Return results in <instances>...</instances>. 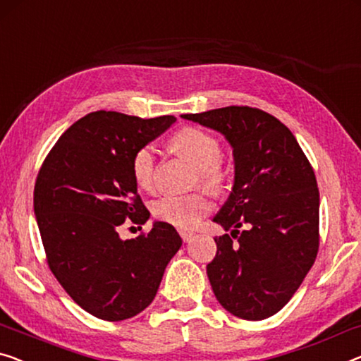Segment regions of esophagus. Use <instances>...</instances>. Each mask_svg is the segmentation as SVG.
I'll return each mask as SVG.
<instances>
[{"label": "esophagus", "instance_id": "1", "mask_svg": "<svg viewBox=\"0 0 361 361\" xmlns=\"http://www.w3.org/2000/svg\"><path fill=\"white\" fill-rule=\"evenodd\" d=\"M180 235H181V238H183V241H191L192 240V236H195V233L192 232H188V230H180Z\"/></svg>", "mask_w": 361, "mask_h": 361}]
</instances>
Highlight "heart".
Returning a JSON list of instances; mask_svg holds the SVG:
<instances>
[{
    "mask_svg": "<svg viewBox=\"0 0 361 361\" xmlns=\"http://www.w3.org/2000/svg\"><path fill=\"white\" fill-rule=\"evenodd\" d=\"M175 152L197 170L199 183L211 191L222 186L225 173L219 164L220 144L211 134L195 128H185L171 139ZM133 176L137 186L146 191L154 190L155 149L144 146L133 157ZM211 201L204 192L185 196H164L154 204V215L176 228H192L211 211Z\"/></svg>",
    "mask_w": 361,
    "mask_h": 361,
    "instance_id": "heart-1",
    "label": "heart"
}]
</instances>
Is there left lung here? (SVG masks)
<instances>
[{"mask_svg":"<svg viewBox=\"0 0 361 361\" xmlns=\"http://www.w3.org/2000/svg\"><path fill=\"white\" fill-rule=\"evenodd\" d=\"M181 118L220 133L233 150L232 191L212 220L239 243L227 233L214 238L207 277L215 298L236 318L266 319L288 303L318 255L313 166L292 131L262 110L225 106Z\"/></svg>","mask_w":361,"mask_h":361,"instance_id":"1","label":"left lung"}]
</instances>
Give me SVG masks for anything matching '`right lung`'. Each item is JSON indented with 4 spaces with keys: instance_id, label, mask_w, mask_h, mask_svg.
Here are the masks:
<instances>
[{
    "instance_id": "add662e5",
    "label": "right lung",
    "mask_w": 361,
    "mask_h": 361,
    "mask_svg": "<svg viewBox=\"0 0 361 361\" xmlns=\"http://www.w3.org/2000/svg\"><path fill=\"white\" fill-rule=\"evenodd\" d=\"M175 121L89 113L61 134L37 176L34 212L48 266L95 318L123 321L146 310L181 248L173 225L159 220L147 235L123 240L118 233L126 219L146 224L150 217L133 176L134 154Z\"/></svg>"
}]
</instances>
